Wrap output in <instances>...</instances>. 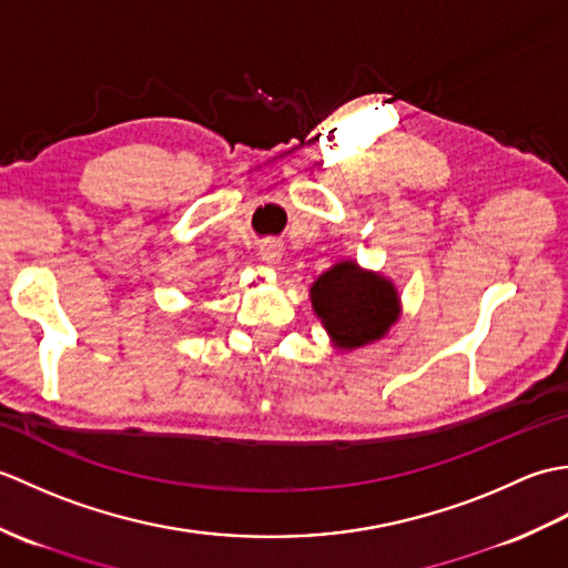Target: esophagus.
Returning <instances> with one entry per match:
<instances>
[{"label":"esophagus","instance_id":"obj_1","mask_svg":"<svg viewBox=\"0 0 568 568\" xmlns=\"http://www.w3.org/2000/svg\"><path fill=\"white\" fill-rule=\"evenodd\" d=\"M258 256H261V261H263V263H268V265L281 263V258H283V246H281V244H275V241H268V244H263V246H261Z\"/></svg>","mask_w":568,"mask_h":568}]
</instances>
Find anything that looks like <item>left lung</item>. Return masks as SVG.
<instances>
[{
  "label": "left lung",
  "mask_w": 568,
  "mask_h": 568,
  "mask_svg": "<svg viewBox=\"0 0 568 568\" xmlns=\"http://www.w3.org/2000/svg\"><path fill=\"white\" fill-rule=\"evenodd\" d=\"M312 310L339 352H354L388 336L403 303L395 283L352 258L336 261L310 285Z\"/></svg>",
  "instance_id": "1"
}]
</instances>
